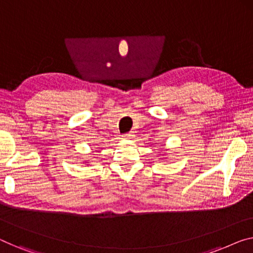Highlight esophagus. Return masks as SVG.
I'll use <instances>...</instances> for the list:
<instances>
[{
    "label": "esophagus",
    "mask_w": 253,
    "mask_h": 253,
    "mask_svg": "<svg viewBox=\"0 0 253 253\" xmlns=\"http://www.w3.org/2000/svg\"><path fill=\"white\" fill-rule=\"evenodd\" d=\"M133 136H134V133H133V131H128V133H126V134H124V135H123V137H124V138H133Z\"/></svg>",
    "instance_id": "1"
}]
</instances>
